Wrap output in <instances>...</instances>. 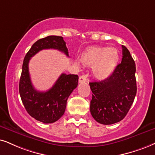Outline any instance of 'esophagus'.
<instances>
[{"instance_id": "1", "label": "esophagus", "mask_w": 155, "mask_h": 155, "mask_svg": "<svg viewBox=\"0 0 155 155\" xmlns=\"http://www.w3.org/2000/svg\"><path fill=\"white\" fill-rule=\"evenodd\" d=\"M87 81V78L84 75H81L79 76V83H85Z\"/></svg>"}]
</instances>
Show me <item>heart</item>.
<instances>
[{
    "label": "heart",
    "mask_w": 155,
    "mask_h": 155,
    "mask_svg": "<svg viewBox=\"0 0 155 155\" xmlns=\"http://www.w3.org/2000/svg\"><path fill=\"white\" fill-rule=\"evenodd\" d=\"M119 61V53L116 48L109 46H91L81 56V62L86 66L93 67V74L99 80L110 76L116 69Z\"/></svg>",
    "instance_id": "b5f03b06"
}]
</instances>
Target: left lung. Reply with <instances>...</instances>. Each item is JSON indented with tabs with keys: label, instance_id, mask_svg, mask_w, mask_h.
<instances>
[{
	"label": "left lung",
	"instance_id": "left-lung-1",
	"mask_svg": "<svg viewBox=\"0 0 155 155\" xmlns=\"http://www.w3.org/2000/svg\"><path fill=\"white\" fill-rule=\"evenodd\" d=\"M122 47V59L110 76L90 82L93 93L90 111L97 122L112 124L124 118L137 94L136 66L130 51Z\"/></svg>",
	"mask_w": 155,
	"mask_h": 155
}]
</instances>
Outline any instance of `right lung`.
<instances>
[{
  "label": "right lung",
  "instance_id": "right-lung-1",
  "mask_svg": "<svg viewBox=\"0 0 155 155\" xmlns=\"http://www.w3.org/2000/svg\"><path fill=\"white\" fill-rule=\"evenodd\" d=\"M57 49L68 56L63 37L49 36L39 39L31 46L23 60L19 82V93L27 112L44 124L54 123L63 116L67 99L78 85L79 76L62 74L49 90L38 91L31 83L28 63L31 58L43 49Z\"/></svg>",
  "mask_w": 155,
  "mask_h": 155
}]
</instances>
